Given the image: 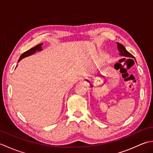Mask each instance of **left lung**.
Listing matches in <instances>:
<instances>
[{
    "label": "left lung",
    "instance_id": "obj_1",
    "mask_svg": "<svg viewBox=\"0 0 153 153\" xmlns=\"http://www.w3.org/2000/svg\"><path fill=\"white\" fill-rule=\"evenodd\" d=\"M117 47H118V50L120 52L119 54L120 56H126V57H129V58H135L134 56H133L131 54H130L129 52L126 49V48L124 47L123 45H122L121 43H117Z\"/></svg>",
    "mask_w": 153,
    "mask_h": 153
}]
</instances>
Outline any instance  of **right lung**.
Wrapping results in <instances>:
<instances>
[{
    "instance_id": "obj_1",
    "label": "right lung",
    "mask_w": 153,
    "mask_h": 153,
    "mask_svg": "<svg viewBox=\"0 0 153 153\" xmlns=\"http://www.w3.org/2000/svg\"><path fill=\"white\" fill-rule=\"evenodd\" d=\"M43 45V43L39 44V45H37L36 47L31 48V49L28 50L27 51L25 52V53H23V54L21 55V56L19 57V58L18 62H19L21 60H22L23 58H25V57H27V56H31V55L35 54V53H36V52H37V51H41L42 50H43V48H42V45ZM17 66H18V65H17V66H16V67H17Z\"/></svg>"
}]
</instances>
